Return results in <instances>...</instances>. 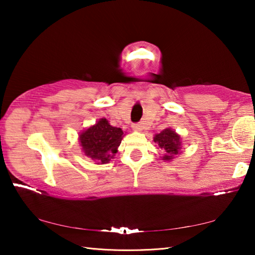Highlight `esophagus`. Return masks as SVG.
<instances>
[{"label": "esophagus", "instance_id": "1", "mask_svg": "<svg viewBox=\"0 0 255 255\" xmlns=\"http://www.w3.org/2000/svg\"><path fill=\"white\" fill-rule=\"evenodd\" d=\"M131 127H132V129L135 131H140L141 130V127H143V126H141V124L137 123V124H132Z\"/></svg>", "mask_w": 255, "mask_h": 255}]
</instances>
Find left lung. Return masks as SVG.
<instances>
[{"instance_id": "1", "label": "left lung", "mask_w": 255, "mask_h": 255, "mask_svg": "<svg viewBox=\"0 0 255 255\" xmlns=\"http://www.w3.org/2000/svg\"><path fill=\"white\" fill-rule=\"evenodd\" d=\"M154 141L158 144L159 147L165 150V155L163 156V159H165V161H170L173 158L174 155L179 154L181 144L180 136L176 135L175 131L172 129L166 128L157 135H155Z\"/></svg>"}]
</instances>
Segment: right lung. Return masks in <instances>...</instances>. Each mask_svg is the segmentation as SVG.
Returning <instances> with one entry per match:
<instances>
[{"label":"right lung","mask_w":255,"mask_h":255,"mask_svg":"<svg viewBox=\"0 0 255 255\" xmlns=\"http://www.w3.org/2000/svg\"><path fill=\"white\" fill-rule=\"evenodd\" d=\"M123 136L122 128L112 127L107 119L102 118L81 133L80 141L86 156L105 164L114 158Z\"/></svg>","instance_id":"obj_1"}]
</instances>
